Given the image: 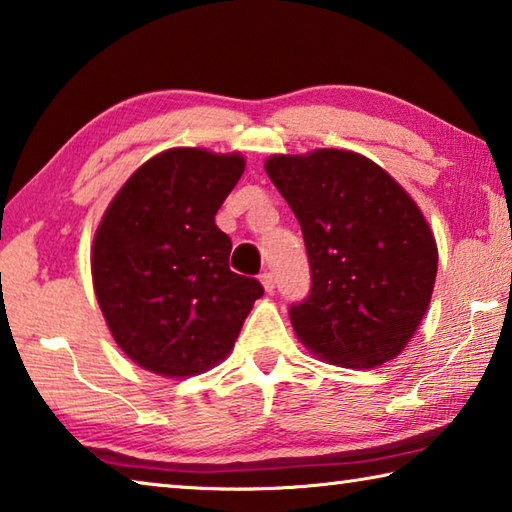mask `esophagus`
Instances as JSON below:
<instances>
[{
    "label": "esophagus",
    "instance_id": "1",
    "mask_svg": "<svg viewBox=\"0 0 512 512\" xmlns=\"http://www.w3.org/2000/svg\"><path fill=\"white\" fill-rule=\"evenodd\" d=\"M259 282H262L266 293H273V291H275V275H273V273L264 271L262 275H259Z\"/></svg>",
    "mask_w": 512,
    "mask_h": 512
}]
</instances>
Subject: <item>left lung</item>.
Listing matches in <instances>:
<instances>
[{"label":"left lung","instance_id":"1","mask_svg":"<svg viewBox=\"0 0 512 512\" xmlns=\"http://www.w3.org/2000/svg\"><path fill=\"white\" fill-rule=\"evenodd\" d=\"M266 172L300 221L311 291L288 309L295 336L331 365L396 358L430 304L439 253L414 199L347 150L275 154Z\"/></svg>","mask_w":512,"mask_h":512}]
</instances>
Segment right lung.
Instances as JSON below:
<instances>
[{
  "instance_id": "right-lung-1",
  "label": "right lung",
  "mask_w": 512,
  "mask_h": 512,
  "mask_svg": "<svg viewBox=\"0 0 512 512\" xmlns=\"http://www.w3.org/2000/svg\"><path fill=\"white\" fill-rule=\"evenodd\" d=\"M244 156L199 147L156 154L102 215L91 275L111 336L138 367L185 378L215 367L264 286L230 271L232 241L215 215Z\"/></svg>"
}]
</instances>
